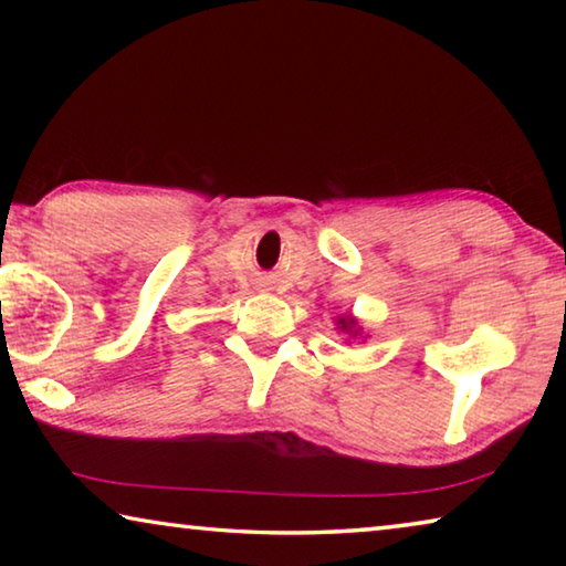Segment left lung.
I'll use <instances>...</instances> for the list:
<instances>
[{
  "instance_id": "1",
  "label": "left lung",
  "mask_w": 566,
  "mask_h": 566,
  "mask_svg": "<svg viewBox=\"0 0 566 566\" xmlns=\"http://www.w3.org/2000/svg\"><path fill=\"white\" fill-rule=\"evenodd\" d=\"M337 327L342 329V332H347L349 337H357L359 334V327H357V319L354 317H339V322H337Z\"/></svg>"
}]
</instances>
